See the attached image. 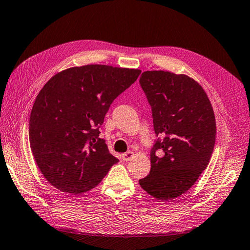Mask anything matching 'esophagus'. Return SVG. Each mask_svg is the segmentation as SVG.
Returning <instances> with one entry per match:
<instances>
[{"label":"esophagus","instance_id":"34e87169","mask_svg":"<svg viewBox=\"0 0 250 250\" xmlns=\"http://www.w3.org/2000/svg\"><path fill=\"white\" fill-rule=\"evenodd\" d=\"M133 152H131V151H129V152H126V153H124L123 155H121V157H123V161H125V162H129L130 159L133 157Z\"/></svg>","mask_w":250,"mask_h":250}]
</instances>
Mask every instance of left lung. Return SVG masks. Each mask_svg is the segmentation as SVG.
Listing matches in <instances>:
<instances>
[{
  "label": "left lung",
  "instance_id": "obj_1",
  "mask_svg": "<svg viewBox=\"0 0 250 250\" xmlns=\"http://www.w3.org/2000/svg\"><path fill=\"white\" fill-rule=\"evenodd\" d=\"M139 83L159 136L151 149L150 173L139 185L169 201L189 190L207 168L215 144L213 108L203 87L186 75L146 70Z\"/></svg>",
  "mask_w": 250,
  "mask_h": 250
}]
</instances>
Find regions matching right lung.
I'll return each instance as SVG.
<instances>
[{"instance_id": "right-lung-1", "label": "right lung", "mask_w": 250, "mask_h": 250, "mask_svg": "<svg viewBox=\"0 0 250 250\" xmlns=\"http://www.w3.org/2000/svg\"><path fill=\"white\" fill-rule=\"evenodd\" d=\"M142 70L100 64L55 75L38 94L29 118V143L44 177L69 194L95 188L118 159L99 138L112 102Z\"/></svg>"}]
</instances>
